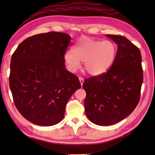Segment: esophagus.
<instances>
[{
	"label": "esophagus",
	"mask_w": 155,
	"mask_h": 155,
	"mask_svg": "<svg viewBox=\"0 0 155 155\" xmlns=\"http://www.w3.org/2000/svg\"><path fill=\"white\" fill-rule=\"evenodd\" d=\"M79 81H80V83L81 86H83V83H84V79L82 77H79Z\"/></svg>",
	"instance_id": "obj_1"
}]
</instances>
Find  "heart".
Listing matches in <instances>:
<instances>
[{"label":"heart","mask_w":155,"mask_h":155,"mask_svg":"<svg viewBox=\"0 0 155 155\" xmlns=\"http://www.w3.org/2000/svg\"><path fill=\"white\" fill-rule=\"evenodd\" d=\"M116 47L109 40H95L82 37L72 47V52H66L64 61L70 71L76 72L81 67V61L88 74L98 76L109 70L114 62Z\"/></svg>","instance_id":"b5f03b06"}]
</instances>
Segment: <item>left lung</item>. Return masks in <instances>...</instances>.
<instances>
[{
  "label": "left lung",
  "instance_id": "left-lung-1",
  "mask_svg": "<svg viewBox=\"0 0 155 155\" xmlns=\"http://www.w3.org/2000/svg\"><path fill=\"white\" fill-rule=\"evenodd\" d=\"M117 45L109 71L85 79V114L99 126L116 124L128 116L139 103L143 83L140 49L124 36L106 35Z\"/></svg>",
  "mask_w": 155,
  "mask_h": 155
}]
</instances>
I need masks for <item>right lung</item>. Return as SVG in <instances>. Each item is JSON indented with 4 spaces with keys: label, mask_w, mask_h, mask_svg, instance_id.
I'll use <instances>...</instances> for the list:
<instances>
[{
    "label": "right lung",
    "mask_w": 155,
    "mask_h": 155,
    "mask_svg": "<svg viewBox=\"0 0 155 155\" xmlns=\"http://www.w3.org/2000/svg\"><path fill=\"white\" fill-rule=\"evenodd\" d=\"M70 39L61 32L38 34L20 43L12 54L9 87L14 104L33 124L49 127L61 122L68 100L81 87L65 67Z\"/></svg>",
    "instance_id": "obj_1"
}]
</instances>
